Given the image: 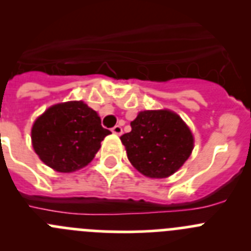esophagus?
Returning <instances> with one entry per match:
<instances>
[{
    "label": "esophagus",
    "instance_id": "1",
    "mask_svg": "<svg viewBox=\"0 0 251 251\" xmlns=\"http://www.w3.org/2000/svg\"><path fill=\"white\" fill-rule=\"evenodd\" d=\"M111 131L115 133V135H121V133H123V127H121L120 125H116L112 127Z\"/></svg>",
    "mask_w": 251,
    "mask_h": 251
}]
</instances>
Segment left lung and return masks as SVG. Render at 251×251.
I'll return each instance as SVG.
<instances>
[{"label":"left lung","instance_id":"8db88e82","mask_svg":"<svg viewBox=\"0 0 251 251\" xmlns=\"http://www.w3.org/2000/svg\"><path fill=\"white\" fill-rule=\"evenodd\" d=\"M131 165L150 178H166L191 156L194 139L188 126L170 110H145L120 137Z\"/></svg>","mask_w":251,"mask_h":251}]
</instances>
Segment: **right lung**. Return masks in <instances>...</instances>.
<instances>
[{
	"instance_id": "add662e5",
	"label": "right lung",
	"mask_w": 251,
	"mask_h": 251,
	"mask_svg": "<svg viewBox=\"0 0 251 251\" xmlns=\"http://www.w3.org/2000/svg\"><path fill=\"white\" fill-rule=\"evenodd\" d=\"M109 133L97 111L85 102L68 101L47 109L34 121L30 137L47 166L69 173L90 163Z\"/></svg>"
}]
</instances>
